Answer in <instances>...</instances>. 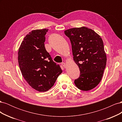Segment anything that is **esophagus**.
<instances>
[{
	"mask_svg": "<svg viewBox=\"0 0 122 122\" xmlns=\"http://www.w3.org/2000/svg\"><path fill=\"white\" fill-rule=\"evenodd\" d=\"M61 65L63 66V67L65 68H66V67H67V66H66V63H65V62H62L61 63Z\"/></svg>",
	"mask_w": 122,
	"mask_h": 122,
	"instance_id": "obj_1",
	"label": "esophagus"
}]
</instances>
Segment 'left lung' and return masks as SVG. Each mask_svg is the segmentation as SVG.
<instances>
[{
    "mask_svg": "<svg viewBox=\"0 0 122 122\" xmlns=\"http://www.w3.org/2000/svg\"><path fill=\"white\" fill-rule=\"evenodd\" d=\"M72 45L73 60L80 71L74 83L84 91L95 88L100 83L106 65V54L101 36L88 27L70 28L65 31Z\"/></svg>",
    "mask_w": 122,
    "mask_h": 122,
    "instance_id": "left-lung-1",
    "label": "left lung"
}]
</instances>
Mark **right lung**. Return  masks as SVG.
<instances>
[{
	"label": "right lung",
	"mask_w": 122,
	"mask_h": 122,
	"mask_svg": "<svg viewBox=\"0 0 122 122\" xmlns=\"http://www.w3.org/2000/svg\"><path fill=\"white\" fill-rule=\"evenodd\" d=\"M48 29H36L26 36L18 50V63L24 78L39 92L52 87L62 73L60 66L52 60L44 42Z\"/></svg>",
	"instance_id": "1"
}]
</instances>
